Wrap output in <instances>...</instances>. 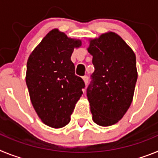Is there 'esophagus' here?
Returning <instances> with one entry per match:
<instances>
[{"label":"esophagus","instance_id":"obj_1","mask_svg":"<svg viewBox=\"0 0 158 158\" xmlns=\"http://www.w3.org/2000/svg\"><path fill=\"white\" fill-rule=\"evenodd\" d=\"M83 80H84V81H85V85H87L88 84V82H89V77L88 76H84L83 77Z\"/></svg>","mask_w":158,"mask_h":158}]
</instances>
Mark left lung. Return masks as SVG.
<instances>
[{"label": "left lung", "instance_id": "obj_1", "mask_svg": "<svg viewBox=\"0 0 158 158\" xmlns=\"http://www.w3.org/2000/svg\"><path fill=\"white\" fill-rule=\"evenodd\" d=\"M95 70L87 88L93 119L100 126L116 123L133 100L138 78L136 57L120 36L109 32L90 41Z\"/></svg>", "mask_w": 158, "mask_h": 158}]
</instances>
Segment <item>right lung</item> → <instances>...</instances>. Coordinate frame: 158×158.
Returning <instances> with one entry per match:
<instances>
[{"label":"right lung","instance_id":"obj_1","mask_svg":"<svg viewBox=\"0 0 158 158\" xmlns=\"http://www.w3.org/2000/svg\"><path fill=\"white\" fill-rule=\"evenodd\" d=\"M80 40L69 39L54 29L43 38L29 56L26 84L32 105L46 125L65 127L85 85L75 74L71 55Z\"/></svg>","mask_w":158,"mask_h":158}]
</instances>
